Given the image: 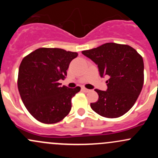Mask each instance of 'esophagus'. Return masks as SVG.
I'll use <instances>...</instances> for the list:
<instances>
[{
	"mask_svg": "<svg viewBox=\"0 0 158 158\" xmlns=\"http://www.w3.org/2000/svg\"><path fill=\"white\" fill-rule=\"evenodd\" d=\"M82 90L83 91V92H89V89H85V88H82Z\"/></svg>",
	"mask_w": 158,
	"mask_h": 158,
	"instance_id": "1",
	"label": "esophagus"
}]
</instances>
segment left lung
<instances>
[{
    "label": "left lung",
    "instance_id": "1",
    "mask_svg": "<svg viewBox=\"0 0 158 158\" xmlns=\"http://www.w3.org/2000/svg\"><path fill=\"white\" fill-rule=\"evenodd\" d=\"M98 65L101 77L108 76L106 91L95 89L98 95L90 106L99 115L115 118L125 114L138 99L144 84V61L135 49L125 44L107 43L82 51Z\"/></svg>",
    "mask_w": 158,
    "mask_h": 158
}]
</instances>
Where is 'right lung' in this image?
I'll list each match as a JSON object with an SVG mask.
<instances>
[{"label": "right lung", "instance_id": "obj_1", "mask_svg": "<svg viewBox=\"0 0 158 158\" xmlns=\"http://www.w3.org/2000/svg\"><path fill=\"white\" fill-rule=\"evenodd\" d=\"M78 53L59 48H39L22 60L17 87L22 102L30 114L44 124L63 120L72 108V98L80 91L60 86L70 62Z\"/></svg>", "mask_w": 158, "mask_h": 158}]
</instances>
